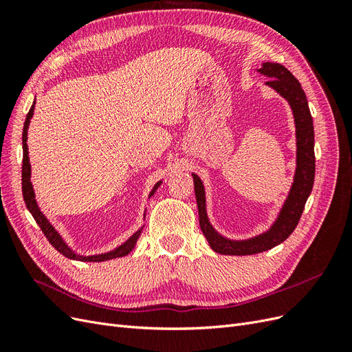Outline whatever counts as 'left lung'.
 Wrapping results in <instances>:
<instances>
[{"mask_svg": "<svg viewBox=\"0 0 352 352\" xmlns=\"http://www.w3.org/2000/svg\"><path fill=\"white\" fill-rule=\"evenodd\" d=\"M257 72L267 76L269 80L265 82V85L278 92L291 105L296 136V167L294 182L273 225L265 232L260 233V235L236 241L220 235L212 228L207 216L204 184H202V180L195 173H192L201 230L208 241L211 250L223 255L258 254L272 250L276 245L282 243L286 238H289L301 219L304 206L311 194L314 184V127L313 117L310 109H308V101L305 92L301 88V83L279 63H263L261 69Z\"/></svg>", "mask_w": 352, "mask_h": 352, "instance_id": "obj_1", "label": "left lung"}]
</instances>
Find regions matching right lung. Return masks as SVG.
I'll list each match as a JSON object with an SVG mask.
<instances>
[{
	"label": "right lung",
	"mask_w": 352,
	"mask_h": 352,
	"mask_svg": "<svg viewBox=\"0 0 352 352\" xmlns=\"http://www.w3.org/2000/svg\"><path fill=\"white\" fill-rule=\"evenodd\" d=\"M34 110H35V101L32 104V107L26 116V120H25V126H23V136H22V141H23V166H22V189H23V198L26 202V207L30 211V214L34 216L35 221L38 223V226L41 228V230L44 232V235L47 236V239L50 241V243L54 247L60 254L65 255V257L70 258V260H76V261H89V263H98V261H107V260H113V258H119V257H124V255L129 254L136 245V241L140 239L141 236V232L142 228L138 229L133 235L124 241L119 247H116L111 251L107 252H102V254H95V255H82L76 251H73L69 243L63 239V236L57 232V229L51 225L50 220L45 217L44 212L41 211L38 202L35 199V190L34 186H32L30 182V175H32V170H30V163H29V148H28V129H29V123L32 116H34ZM163 180H158V182L154 185V188L151 189L150 195L148 198H151L154 195L155 190L158 189V186L162 185ZM144 217H145V212H144Z\"/></svg>",
	"instance_id": "right-lung-1"
}]
</instances>
